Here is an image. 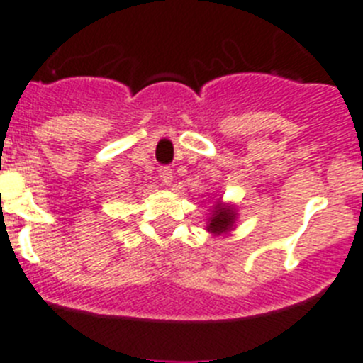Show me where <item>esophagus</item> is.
Segmentation results:
<instances>
[{"mask_svg":"<svg viewBox=\"0 0 363 363\" xmlns=\"http://www.w3.org/2000/svg\"><path fill=\"white\" fill-rule=\"evenodd\" d=\"M172 178H174V176H172L171 167H160V179H162V184L171 185Z\"/></svg>","mask_w":363,"mask_h":363,"instance_id":"obj_1","label":"esophagus"}]
</instances>
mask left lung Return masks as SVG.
<instances>
[{"mask_svg": "<svg viewBox=\"0 0 363 363\" xmlns=\"http://www.w3.org/2000/svg\"><path fill=\"white\" fill-rule=\"evenodd\" d=\"M234 211L230 207H223V205H218L216 207V212L212 214L211 223H208V230L214 232V234H221V232L230 230V227L234 225Z\"/></svg>", "mask_w": 363, "mask_h": 363, "instance_id": "8db88e82", "label": "left lung"}]
</instances>
